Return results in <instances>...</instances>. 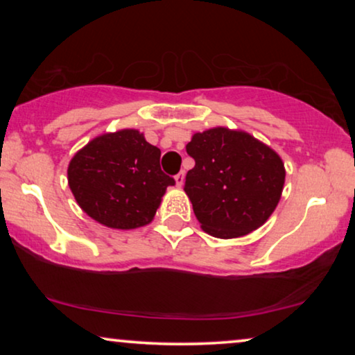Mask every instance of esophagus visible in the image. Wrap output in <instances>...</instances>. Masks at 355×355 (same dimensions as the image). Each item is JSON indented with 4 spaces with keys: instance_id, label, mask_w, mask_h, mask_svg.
<instances>
[{
    "instance_id": "34e87169",
    "label": "esophagus",
    "mask_w": 355,
    "mask_h": 355,
    "mask_svg": "<svg viewBox=\"0 0 355 355\" xmlns=\"http://www.w3.org/2000/svg\"><path fill=\"white\" fill-rule=\"evenodd\" d=\"M174 179H176V186L178 187H182L184 186V181H186V173H184V171L178 173L176 178H174Z\"/></svg>"
}]
</instances>
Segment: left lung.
Instances as JSON below:
<instances>
[{"mask_svg": "<svg viewBox=\"0 0 355 355\" xmlns=\"http://www.w3.org/2000/svg\"><path fill=\"white\" fill-rule=\"evenodd\" d=\"M196 166L184 191L202 230L220 239L255 231L271 216L284 186L279 155L244 130L213 128L186 145Z\"/></svg>", "mask_w": 355, "mask_h": 355, "instance_id": "8db88e82", "label": "left lung"}]
</instances>
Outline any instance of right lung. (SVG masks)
Masks as SVG:
<instances>
[{
	"label": "right lung",
	"instance_id": "add662e5",
	"mask_svg": "<svg viewBox=\"0 0 355 355\" xmlns=\"http://www.w3.org/2000/svg\"><path fill=\"white\" fill-rule=\"evenodd\" d=\"M162 152L135 129L90 140L72 157L67 182L90 218L113 230H135L153 220L174 179L159 168Z\"/></svg>",
	"mask_w": 355,
	"mask_h": 355
}]
</instances>
